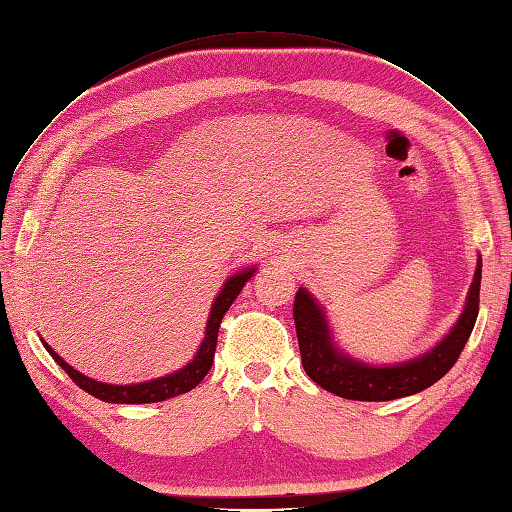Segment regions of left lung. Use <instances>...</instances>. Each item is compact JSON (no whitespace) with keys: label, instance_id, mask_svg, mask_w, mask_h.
<instances>
[{"label":"left lung","instance_id":"8db88e82","mask_svg":"<svg viewBox=\"0 0 512 512\" xmlns=\"http://www.w3.org/2000/svg\"><path fill=\"white\" fill-rule=\"evenodd\" d=\"M480 279L482 259H478L465 309L450 335L424 357L389 365V368H372V365L342 355L333 344L320 305L307 290H298L294 298V322L300 361H303L307 376L339 398L363 402L396 400L428 389L454 368L471 331H474L480 303Z\"/></svg>","mask_w":512,"mask_h":512}]
</instances>
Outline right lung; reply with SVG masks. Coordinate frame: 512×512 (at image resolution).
<instances>
[{
  "label": "right lung",
  "instance_id": "1",
  "mask_svg": "<svg viewBox=\"0 0 512 512\" xmlns=\"http://www.w3.org/2000/svg\"><path fill=\"white\" fill-rule=\"evenodd\" d=\"M255 274L253 270H244L233 274V277L225 283L222 287L218 298L214 300L212 311H209V320H207V331H205V339L196 352V357L192 359V363H188L186 368L164 376V378H155V381L149 383H140V385H106V383H99L93 381V378L84 376L82 372L73 370L71 365L64 361L62 357H58L54 350H51L45 342V348L54 361L60 365V368L69 374L71 381L84 389L90 396H95L103 402H114V404H147V402H162L168 398H175L181 396V393H188L190 389H194L199 385L203 378L207 376V372L212 370V363H214V352H216V342H218V329H220V322L225 318V313L229 311L231 303L238 294L242 292L244 283L251 279Z\"/></svg>",
  "mask_w": 512,
  "mask_h": 512
}]
</instances>
